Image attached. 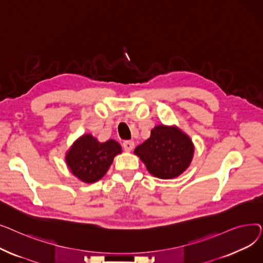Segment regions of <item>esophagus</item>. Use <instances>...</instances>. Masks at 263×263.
I'll return each mask as SVG.
<instances>
[{"label": "esophagus", "mask_w": 263, "mask_h": 263, "mask_svg": "<svg viewBox=\"0 0 263 263\" xmlns=\"http://www.w3.org/2000/svg\"><path fill=\"white\" fill-rule=\"evenodd\" d=\"M122 147L126 151H131L134 148V142L132 141H124L122 143Z\"/></svg>", "instance_id": "obj_1"}]
</instances>
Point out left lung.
I'll use <instances>...</instances> for the list:
<instances>
[{
  "instance_id": "1",
  "label": "left lung",
  "mask_w": 263,
  "mask_h": 263,
  "mask_svg": "<svg viewBox=\"0 0 263 263\" xmlns=\"http://www.w3.org/2000/svg\"><path fill=\"white\" fill-rule=\"evenodd\" d=\"M134 154L140 157L153 176L173 179L190 166L194 145L179 128L160 124L151 130L147 141L134 149Z\"/></svg>"
}]
</instances>
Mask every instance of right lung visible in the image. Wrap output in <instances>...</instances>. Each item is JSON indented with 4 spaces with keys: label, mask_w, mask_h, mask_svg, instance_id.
<instances>
[{
    "label": "right lung",
    "mask_w": 263,
    "mask_h": 263,
    "mask_svg": "<svg viewBox=\"0 0 263 263\" xmlns=\"http://www.w3.org/2000/svg\"><path fill=\"white\" fill-rule=\"evenodd\" d=\"M119 154L121 146L116 141L100 143L91 134H84L67 151L66 163L81 181L93 183L106 174L114 158Z\"/></svg>",
    "instance_id": "add662e5"
}]
</instances>
